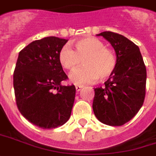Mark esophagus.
Instances as JSON below:
<instances>
[{
	"label": "esophagus",
	"instance_id": "34e87169",
	"mask_svg": "<svg viewBox=\"0 0 156 156\" xmlns=\"http://www.w3.org/2000/svg\"><path fill=\"white\" fill-rule=\"evenodd\" d=\"M83 87L82 86H80V85H77V86H76V92H80V90H81V88H82Z\"/></svg>",
	"mask_w": 156,
	"mask_h": 156
}]
</instances>
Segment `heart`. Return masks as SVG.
I'll return each mask as SVG.
<instances>
[{"instance_id":"b5f03b06","label":"heart","mask_w":156,"mask_h":156,"mask_svg":"<svg viewBox=\"0 0 156 156\" xmlns=\"http://www.w3.org/2000/svg\"><path fill=\"white\" fill-rule=\"evenodd\" d=\"M82 60L84 67L70 75V80L76 84L90 83L97 79L106 80L112 76L117 65L115 52L96 37H85L76 41L75 50L66 44L58 53L60 64L69 71L76 69Z\"/></svg>"}]
</instances>
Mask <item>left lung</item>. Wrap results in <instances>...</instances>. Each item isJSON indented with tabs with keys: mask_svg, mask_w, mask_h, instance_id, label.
I'll use <instances>...</instances> for the list:
<instances>
[{
	"mask_svg": "<svg viewBox=\"0 0 156 156\" xmlns=\"http://www.w3.org/2000/svg\"><path fill=\"white\" fill-rule=\"evenodd\" d=\"M116 53L117 65L104 87L94 89L92 109L105 125L119 126L132 120L145 98V64L139 48L125 36L111 31L102 32Z\"/></svg>",
	"mask_w": 156,
	"mask_h": 156,
	"instance_id": "8db88e82",
	"label": "left lung"
}]
</instances>
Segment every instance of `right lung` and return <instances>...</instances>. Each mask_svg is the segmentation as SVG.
<instances>
[{"label":"right lung","instance_id":"1","mask_svg":"<svg viewBox=\"0 0 156 156\" xmlns=\"http://www.w3.org/2000/svg\"><path fill=\"white\" fill-rule=\"evenodd\" d=\"M67 41L55 36L37 40L19 51L17 60L13 73L17 107L25 119L43 129L61 126L71 115L76 87L61 85L68 76L58 61Z\"/></svg>","mask_w":156,"mask_h":156}]
</instances>
